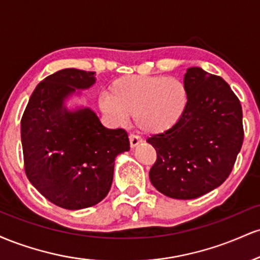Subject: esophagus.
<instances>
[{
    "instance_id": "obj_1",
    "label": "esophagus",
    "mask_w": 260,
    "mask_h": 260,
    "mask_svg": "<svg viewBox=\"0 0 260 260\" xmlns=\"http://www.w3.org/2000/svg\"><path fill=\"white\" fill-rule=\"evenodd\" d=\"M142 142H143V140H142V138H140V137H138V136H133V134H131V136H129L131 148L138 147V145H139Z\"/></svg>"
}]
</instances>
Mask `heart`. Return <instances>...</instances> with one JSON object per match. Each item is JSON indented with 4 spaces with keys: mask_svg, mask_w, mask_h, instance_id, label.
Instances as JSON below:
<instances>
[{
    "mask_svg": "<svg viewBox=\"0 0 260 260\" xmlns=\"http://www.w3.org/2000/svg\"><path fill=\"white\" fill-rule=\"evenodd\" d=\"M188 100L187 85L180 78L132 74L113 80L110 92L100 95L99 106L116 123L124 124L133 115L140 132L159 134L181 121Z\"/></svg>",
    "mask_w": 260,
    "mask_h": 260,
    "instance_id": "obj_1",
    "label": "heart"
}]
</instances>
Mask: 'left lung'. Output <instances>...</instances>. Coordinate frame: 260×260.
Wrapping results in <instances>:
<instances>
[{"mask_svg": "<svg viewBox=\"0 0 260 260\" xmlns=\"http://www.w3.org/2000/svg\"><path fill=\"white\" fill-rule=\"evenodd\" d=\"M186 112L171 129L147 139L157 159L149 172L153 186L175 199H194L219 187L243 143L242 107L221 77L188 68Z\"/></svg>", "mask_w": 260, "mask_h": 260, "instance_id": "obj_1", "label": "left lung"}]
</instances>
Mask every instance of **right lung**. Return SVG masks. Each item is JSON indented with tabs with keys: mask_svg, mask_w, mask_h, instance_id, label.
Masks as SVG:
<instances>
[{
	"mask_svg": "<svg viewBox=\"0 0 260 260\" xmlns=\"http://www.w3.org/2000/svg\"><path fill=\"white\" fill-rule=\"evenodd\" d=\"M96 82L95 72L66 68L32 91L20 122L26 177L47 201L68 210L92 207L112 184L117 155L129 150L124 129H109L90 107L67 101Z\"/></svg>",
	"mask_w": 260,
	"mask_h": 260,
	"instance_id": "1",
	"label": "right lung"
}]
</instances>
